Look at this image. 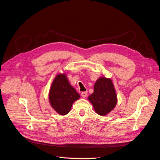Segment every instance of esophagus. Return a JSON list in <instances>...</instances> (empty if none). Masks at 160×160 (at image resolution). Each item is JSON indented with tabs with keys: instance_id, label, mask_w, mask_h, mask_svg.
<instances>
[{
	"instance_id": "obj_1",
	"label": "esophagus",
	"mask_w": 160,
	"mask_h": 160,
	"mask_svg": "<svg viewBox=\"0 0 160 160\" xmlns=\"http://www.w3.org/2000/svg\"><path fill=\"white\" fill-rule=\"evenodd\" d=\"M81 95L83 98H86L87 96V92H82Z\"/></svg>"
}]
</instances>
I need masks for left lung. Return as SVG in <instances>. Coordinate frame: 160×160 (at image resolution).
<instances>
[{
	"label": "left lung",
	"instance_id": "obj_1",
	"mask_svg": "<svg viewBox=\"0 0 160 160\" xmlns=\"http://www.w3.org/2000/svg\"><path fill=\"white\" fill-rule=\"evenodd\" d=\"M95 111L101 116L111 112L117 103L116 91L112 80L105 77L99 78L94 87V93L88 98Z\"/></svg>",
	"mask_w": 160,
	"mask_h": 160
}]
</instances>
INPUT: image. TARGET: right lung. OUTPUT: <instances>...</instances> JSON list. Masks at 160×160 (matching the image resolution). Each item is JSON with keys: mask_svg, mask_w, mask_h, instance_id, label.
<instances>
[{"mask_svg": "<svg viewBox=\"0 0 160 160\" xmlns=\"http://www.w3.org/2000/svg\"><path fill=\"white\" fill-rule=\"evenodd\" d=\"M49 102L52 108L61 115L70 112L73 103L80 98L76 90L70 84L65 74L58 75L49 91Z\"/></svg>", "mask_w": 160, "mask_h": 160, "instance_id": "add662e5", "label": "right lung"}]
</instances>
